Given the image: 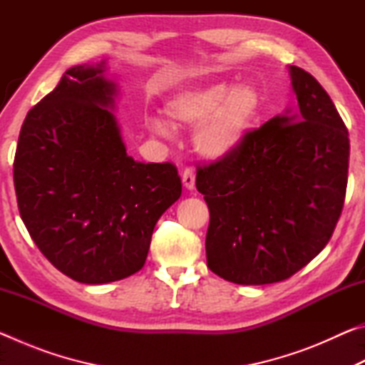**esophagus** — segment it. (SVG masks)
Returning a JSON list of instances; mask_svg holds the SVG:
<instances>
[{
  "label": "esophagus",
  "instance_id": "34e87169",
  "mask_svg": "<svg viewBox=\"0 0 365 365\" xmlns=\"http://www.w3.org/2000/svg\"><path fill=\"white\" fill-rule=\"evenodd\" d=\"M195 172L193 170H190V169H187L183 172V175H182V183H183V187L187 188V190H193L195 188Z\"/></svg>",
  "mask_w": 365,
  "mask_h": 365
}]
</instances>
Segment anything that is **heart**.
Listing matches in <instances>:
<instances>
[{"mask_svg":"<svg viewBox=\"0 0 365 365\" xmlns=\"http://www.w3.org/2000/svg\"><path fill=\"white\" fill-rule=\"evenodd\" d=\"M264 110V96L252 83L212 82L183 88L165 103L172 125L195 127L193 146L201 158L220 160L237 153ZM151 130L163 137L169 127L151 120Z\"/></svg>","mask_w":365,"mask_h":365,"instance_id":"1","label":"heart"}]
</instances>
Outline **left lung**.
Segmentation results:
<instances>
[{
	"instance_id": "1",
	"label": "left lung",
	"mask_w": 365,
	"mask_h": 365,
	"mask_svg": "<svg viewBox=\"0 0 365 365\" xmlns=\"http://www.w3.org/2000/svg\"><path fill=\"white\" fill-rule=\"evenodd\" d=\"M288 72L298 108L196 172L211 212L207 267L238 285L289 279L325 248L344 205L348 128L311 73Z\"/></svg>"
}]
</instances>
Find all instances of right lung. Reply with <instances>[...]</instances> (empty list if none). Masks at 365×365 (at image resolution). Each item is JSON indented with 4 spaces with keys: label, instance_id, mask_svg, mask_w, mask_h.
Here are the masks:
<instances>
[{
    "label": "right lung",
    "instance_id": "1",
    "mask_svg": "<svg viewBox=\"0 0 365 365\" xmlns=\"http://www.w3.org/2000/svg\"><path fill=\"white\" fill-rule=\"evenodd\" d=\"M106 61L67 69L29 110L14 188L30 237L54 267L101 285L145 265L154 225L182 195L174 164L127 154Z\"/></svg>",
    "mask_w": 365,
    "mask_h": 365
}]
</instances>
